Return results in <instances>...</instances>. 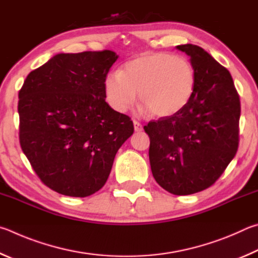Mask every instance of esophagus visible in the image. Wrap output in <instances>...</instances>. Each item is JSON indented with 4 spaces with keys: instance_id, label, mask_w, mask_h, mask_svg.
Returning a JSON list of instances; mask_svg holds the SVG:
<instances>
[{
    "instance_id": "esophagus-1",
    "label": "esophagus",
    "mask_w": 258,
    "mask_h": 258,
    "mask_svg": "<svg viewBox=\"0 0 258 258\" xmlns=\"http://www.w3.org/2000/svg\"><path fill=\"white\" fill-rule=\"evenodd\" d=\"M134 126H135V132H142L143 130V124L137 120H134Z\"/></svg>"
}]
</instances>
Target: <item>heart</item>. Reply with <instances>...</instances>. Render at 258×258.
<instances>
[{
  "mask_svg": "<svg viewBox=\"0 0 258 258\" xmlns=\"http://www.w3.org/2000/svg\"><path fill=\"white\" fill-rule=\"evenodd\" d=\"M195 88L191 62L166 52L143 53L104 78L106 101L115 111L128 110L138 92L139 99L157 117L178 114L190 102Z\"/></svg>",
  "mask_w": 258,
  "mask_h": 258,
  "instance_id": "1",
  "label": "heart"
}]
</instances>
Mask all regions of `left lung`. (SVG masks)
I'll use <instances>...</instances> for the list:
<instances>
[{
  "label": "left lung",
  "instance_id": "1",
  "mask_svg": "<svg viewBox=\"0 0 258 258\" xmlns=\"http://www.w3.org/2000/svg\"><path fill=\"white\" fill-rule=\"evenodd\" d=\"M190 56L196 88L178 114L152 120L150 136L153 177L173 195H190L215 183L239 145L240 99L232 77L197 45L177 46Z\"/></svg>",
  "mask_w": 258,
  "mask_h": 258
}]
</instances>
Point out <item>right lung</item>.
Returning a JSON list of instances; mask_svg holds the SVG:
<instances>
[{
  "label": "right lung",
  "mask_w": 258,
  "mask_h": 258,
  "mask_svg": "<svg viewBox=\"0 0 258 258\" xmlns=\"http://www.w3.org/2000/svg\"><path fill=\"white\" fill-rule=\"evenodd\" d=\"M110 49L57 54L27 76L19 90V141L45 186L87 197L110 175L119 148L134 134L128 115L105 102Z\"/></svg>",
  "instance_id": "1"
}]
</instances>
